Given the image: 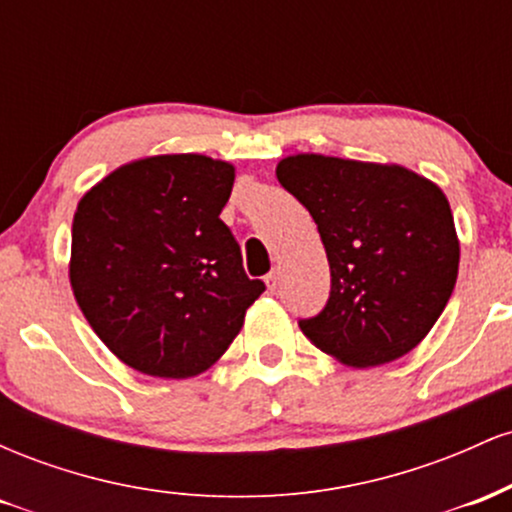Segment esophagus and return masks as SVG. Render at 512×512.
<instances>
[{
	"mask_svg": "<svg viewBox=\"0 0 512 512\" xmlns=\"http://www.w3.org/2000/svg\"><path fill=\"white\" fill-rule=\"evenodd\" d=\"M264 284H267L269 291H276V286H279V272H276V269H272V272L264 276Z\"/></svg>",
	"mask_w": 512,
	"mask_h": 512,
	"instance_id": "esophagus-1",
	"label": "esophagus"
}]
</instances>
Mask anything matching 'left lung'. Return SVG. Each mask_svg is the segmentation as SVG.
<instances>
[{"mask_svg": "<svg viewBox=\"0 0 512 512\" xmlns=\"http://www.w3.org/2000/svg\"><path fill=\"white\" fill-rule=\"evenodd\" d=\"M276 178L310 211L330 262L322 313L301 320L317 349L354 368L409 354L448 305L460 240L436 182L395 163L286 156Z\"/></svg>", "mask_w": 512, "mask_h": 512, "instance_id": "1", "label": "left lung"}]
</instances>
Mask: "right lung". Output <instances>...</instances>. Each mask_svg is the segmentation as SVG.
Instances as JSON below:
<instances>
[{"instance_id": "obj_1", "label": "right lung", "mask_w": 512, "mask_h": 512, "mask_svg": "<svg viewBox=\"0 0 512 512\" xmlns=\"http://www.w3.org/2000/svg\"><path fill=\"white\" fill-rule=\"evenodd\" d=\"M236 168L202 154L125 163L81 197L69 281L113 354L154 378H192L231 346L264 284L219 219Z\"/></svg>"}]
</instances>
